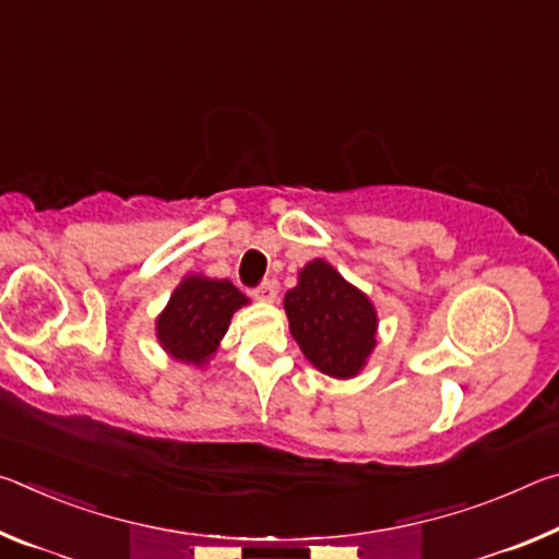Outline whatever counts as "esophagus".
<instances>
[{
    "label": "esophagus",
    "mask_w": 559,
    "mask_h": 559,
    "mask_svg": "<svg viewBox=\"0 0 559 559\" xmlns=\"http://www.w3.org/2000/svg\"><path fill=\"white\" fill-rule=\"evenodd\" d=\"M253 298H259L263 302H273L278 298V290H276V283L273 281H263L259 283L257 288H253Z\"/></svg>",
    "instance_id": "1"
}]
</instances>
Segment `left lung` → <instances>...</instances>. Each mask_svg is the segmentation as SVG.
Masks as SVG:
<instances>
[{
	"mask_svg": "<svg viewBox=\"0 0 559 559\" xmlns=\"http://www.w3.org/2000/svg\"><path fill=\"white\" fill-rule=\"evenodd\" d=\"M283 306L290 335L320 372L347 380L362 370L374 347V308L330 263H308Z\"/></svg>",
	"mask_w": 559,
	"mask_h": 559,
	"instance_id": "obj_1",
	"label": "left lung"
}]
</instances>
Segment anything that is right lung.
<instances>
[{
	"label": "right lung",
	"instance_id": "1",
	"mask_svg": "<svg viewBox=\"0 0 559 559\" xmlns=\"http://www.w3.org/2000/svg\"><path fill=\"white\" fill-rule=\"evenodd\" d=\"M243 302L246 296L229 281L189 276L157 320L159 343L182 362L202 365L219 345L234 310Z\"/></svg>",
	"mask_w": 559,
	"mask_h": 559
}]
</instances>
